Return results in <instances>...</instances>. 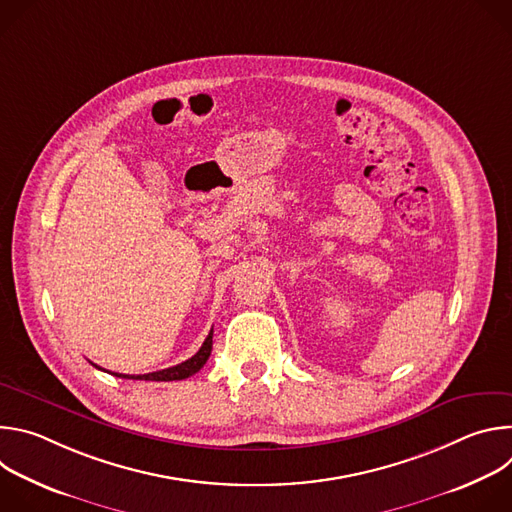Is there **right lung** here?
Returning <instances> with one entry per match:
<instances>
[{
	"instance_id": "add662e5",
	"label": "right lung",
	"mask_w": 512,
	"mask_h": 512,
	"mask_svg": "<svg viewBox=\"0 0 512 512\" xmlns=\"http://www.w3.org/2000/svg\"><path fill=\"white\" fill-rule=\"evenodd\" d=\"M210 350H212V330L208 332V336L202 342L200 350L192 358L176 364V367H170V369H164V371H156V373H148V375H119V373H111V375L121 377V379H133V381H182V379L192 377L194 373H198L204 367L208 356H210ZM93 367H97V364H93ZM97 369H101V367H97Z\"/></svg>"
}]
</instances>
